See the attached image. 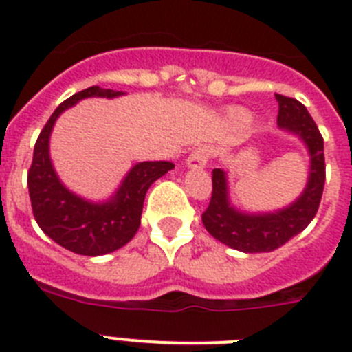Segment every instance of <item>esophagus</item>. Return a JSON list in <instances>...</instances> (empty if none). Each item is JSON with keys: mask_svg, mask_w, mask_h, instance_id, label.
<instances>
[{"mask_svg": "<svg viewBox=\"0 0 352 352\" xmlns=\"http://www.w3.org/2000/svg\"><path fill=\"white\" fill-rule=\"evenodd\" d=\"M211 155H213V151H211L208 146H199V148H195L194 151L188 155V158H186V166L192 167V169H201V167H204L208 162L211 160Z\"/></svg>", "mask_w": 352, "mask_h": 352, "instance_id": "34e87169", "label": "esophagus"}]
</instances>
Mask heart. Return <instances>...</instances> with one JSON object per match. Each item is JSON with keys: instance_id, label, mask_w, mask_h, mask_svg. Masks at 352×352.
<instances>
[{"instance_id": "obj_1", "label": "heart", "mask_w": 352, "mask_h": 352, "mask_svg": "<svg viewBox=\"0 0 352 352\" xmlns=\"http://www.w3.org/2000/svg\"><path fill=\"white\" fill-rule=\"evenodd\" d=\"M238 120L245 121V120H247V116H245V114H238Z\"/></svg>"}]
</instances>
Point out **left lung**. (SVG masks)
<instances>
[{
  "mask_svg": "<svg viewBox=\"0 0 352 352\" xmlns=\"http://www.w3.org/2000/svg\"><path fill=\"white\" fill-rule=\"evenodd\" d=\"M278 116L276 123L285 130L298 133L309 146L310 151V178L307 188L296 203L276 213L247 214L232 210L227 201L226 174L220 169L211 173L210 204L203 213V223L213 238L227 247L248 252H272L287 243L292 236L301 232L316 217L321 204L326 182L324 139L317 129L316 121L307 107L296 98L278 95Z\"/></svg>",
  "mask_w": 352,
  "mask_h": 352,
  "instance_id": "8db88e82",
  "label": "left lung"
}]
</instances>
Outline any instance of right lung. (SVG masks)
<instances>
[{
  "label": "right lung",
  "instance_id": "1",
  "mask_svg": "<svg viewBox=\"0 0 352 352\" xmlns=\"http://www.w3.org/2000/svg\"><path fill=\"white\" fill-rule=\"evenodd\" d=\"M121 95L114 89L91 86L58 105L35 142L33 162L28 170L31 210L36 223L56 243L80 256H104L126 245L141 226L142 204L149 185L170 170V162H141L125 178L116 197L93 204L68 192L56 176L49 158V135L56 118L86 96Z\"/></svg>",
  "mask_w": 352,
  "mask_h": 352
}]
</instances>
